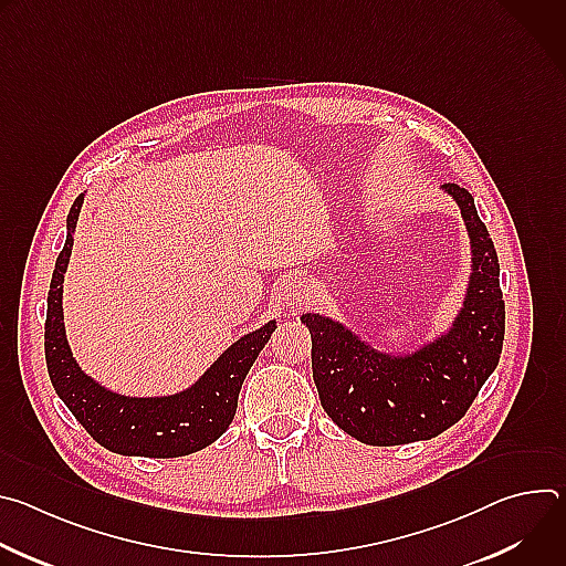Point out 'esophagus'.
<instances>
[{"mask_svg":"<svg viewBox=\"0 0 566 566\" xmlns=\"http://www.w3.org/2000/svg\"><path fill=\"white\" fill-rule=\"evenodd\" d=\"M280 295L282 300L289 304V306H297L306 300V289L300 280H286L282 286H280Z\"/></svg>","mask_w":566,"mask_h":566,"instance_id":"esophagus-1","label":"esophagus"}]
</instances>
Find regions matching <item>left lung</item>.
I'll return each mask as SVG.
<instances>
[{
  "label": "left lung",
  "instance_id": "left-lung-1",
  "mask_svg": "<svg viewBox=\"0 0 566 566\" xmlns=\"http://www.w3.org/2000/svg\"><path fill=\"white\" fill-rule=\"evenodd\" d=\"M470 237V280L452 327L412 354H385L319 313H304L311 369L332 421L367 446L426 441L454 426L495 371L506 311L500 260L472 195L446 184Z\"/></svg>",
  "mask_w": 566,
  "mask_h": 566
}]
</instances>
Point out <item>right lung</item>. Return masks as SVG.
I'll return each instance as SVG.
<instances>
[{
  "label": "right lung",
  "mask_w": 566,
  "mask_h": 566,
  "mask_svg": "<svg viewBox=\"0 0 566 566\" xmlns=\"http://www.w3.org/2000/svg\"><path fill=\"white\" fill-rule=\"evenodd\" d=\"M83 201L85 195H80L69 210L66 241L55 260L46 297L44 356L55 394L80 426L116 454L172 459L203 450L232 423L239 389L275 332V319L232 343L210 369L184 391L138 398L103 387L75 363L66 343L62 315V284Z\"/></svg>",
  "instance_id": "obj_1"
}]
</instances>
